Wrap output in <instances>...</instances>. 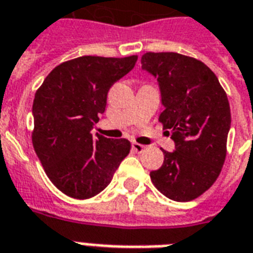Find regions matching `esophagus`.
<instances>
[{
    "mask_svg": "<svg viewBox=\"0 0 253 253\" xmlns=\"http://www.w3.org/2000/svg\"><path fill=\"white\" fill-rule=\"evenodd\" d=\"M132 148H133V151H136L137 153H141V152L145 151V147L141 145V144H138V142H132Z\"/></svg>",
    "mask_w": 253,
    "mask_h": 253,
    "instance_id": "34e87169",
    "label": "esophagus"
}]
</instances>
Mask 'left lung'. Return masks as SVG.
Returning <instances> with one entry per match:
<instances>
[{
	"mask_svg": "<svg viewBox=\"0 0 253 253\" xmlns=\"http://www.w3.org/2000/svg\"><path fill=\"white\" fill-rule=\"evenodd\" d=\"M141 68L155 76L164 111L163 129L174 141L151 180L170 200L191 201L210 189L227 156L231 109L227 93L213 72L193 57L148 52Z\"/></svg>",
	"mask_w": 253,
	"mask_h": 253,
	"instance_id": "1",
	"label": "left lung"
}]
</instances>
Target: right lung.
<instances>
[{"label":"right lung","mask_w":253,"mask_h":253,"mask_svg":"<svg viewBox=\"0 0 253 253\" xmlns=\"http://www.w3.org/2000/svg\"><path fill=\"white\" fill-rule=\"evenodd\" d=\"M137 56H83L56 66L33 101L34 151L49 180L73 199L105 189L130 151L126 138L93 137L116 81L133 69Z\"/></svg>","instance_id":"obj_1"}]
</instances>
